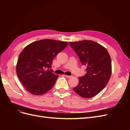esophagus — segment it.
Segmentation results:
<instances>
[{
    "label": "esophagus",
    "mask_w": 130,
    "mask_h": 130,
    "mask_svg": "<svg viewBox=\"0 0 130 130\" xmlns=\"http://www.w3.org/2000/svg\"><path fill=\"white\" fill-rule=\"evenodd\" d=\"M64 76H65L66 77H67V78H70V77H72V75H65Z\"/></svg>",
    "instance_id": "obj_1"
}]
</instances>
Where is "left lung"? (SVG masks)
I'll list each match as a JSON object with an SVG mask.
<instances>
[{"instance_id":"8db88e82","label":"left lung","mask_w":130,"mask_h":130,"mask_svg":"<svg viewBox=\"0 0 130 130\" xmlns=\"http://www.w3.org/2000/svg\"><path fill=\"white\" fill-rule=\"evenodd\" d=\"M69 44L82 64L87 67L86 74L78 77L79 82L74 91L85 98L95 96L105 88L111 75V59L107 49L92 41L69 42Z\"/></svg>"}]
</instances>
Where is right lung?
<instances>
[{
	"mask_svg": "<svg viewBox=\"0 0 130 130\" xmlns=\"http://www.w3.org/2000/svg\"><path fill=\"white\" fill-rule=\"evenodd\" d=\"M68 45L66 42L45 39L31 43L23 49L19 56L16 72L27 91L39 95L53 87L58 75L49 69L53 58Z\"/></svg>",
	"mask_w": 130,
	"mask_h": 130,
	"instance_id": "right-lung-1",
	"label": "right lung"
}]
</instances>
